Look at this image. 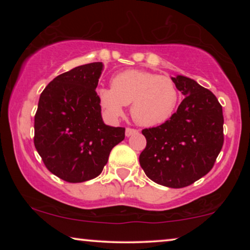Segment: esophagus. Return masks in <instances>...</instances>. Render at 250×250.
I'll return each instance as SVG.
<instances>
[{
    "instance_id": "34e87169",
    "label": "esophagus",
    "mask_w": 250,
    "mask_h": 250,
    "mask_svg": "<svg viewBox=\"0 0 250 250\" xmlns=\"http://www.w3.org/2000/svg\"><path fill=\"white\" fill-rule=\"evenodd\" d=\"M135 133H138V129H134V128H131V127H127L126 128V131H125V135L127 136H131V135H133V134H135Z\"/></svg>"
}]
</instances>
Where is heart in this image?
Here are the masks:
<instances>
[{"label":"heart","instance_id":"b5f03b06","mask_svg":"<svg viewBox=\"0 0 250 250\" xmlns=\"http://www.w3.org/2000/svg\"><path fill=\"white\" fill-rule=\"evenodd\" d=\"M102 109L111 118L121 117L124 105L139 125L156 126L168 121L179 102V92L170 78L145 70L123 71L111 80V88L98 90Z\"/></svg>","mask_w":250,"mask_h":250}]
</instances>
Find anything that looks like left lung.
<instances>
[{
    "mask_svg": "<svg viewBox=\"0 0 250 250\" xmlns=\"http://www.w3.org/2000/svg\"><path fill=\"white\" fill-rule=\"evenodd\" d=\"M183 101L168 121L145 128L140 155L146 175L162 186H190L213 168L224 142L222 105L209 90L189 77H172Z\"/></svg>",
    "mask_w": 250,
    "mask_h": 250,
    "instance_id": "1",
    "label": "left lung"
}]
</instances>
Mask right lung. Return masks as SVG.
<instances>
[{
	"label": "right lung",
	"instance_id": "1",
	"mask_svg": "<svg viewBox=\"0 0 250 250\" xmlns=\"http://www.w3.org/2000/svg\"><path fill=\"white\" fill-rule=\"evenodd\" d=\"M102 62L75 67L51 81L41 93L34 145L51 173L69 183L100 175L111 149L125 139L124 127L102 121L95 88Z\"/></svg>",
	"mask_w": 250,
	"mask_h": 250
}]
</instances>
